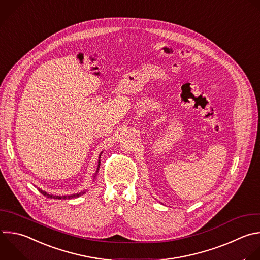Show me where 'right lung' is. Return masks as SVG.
<instances>
[{
    "label": "right lung",
    "instance_id": "1",
    "mask_svg": "<svg viewBox=\"0 0 260 260\" xmlns=\"http://www.w3.org/2000/svg\"><path fill=\"white\" fill-rule=\"evenodd\" d=\"M101 156V155H100ZM100 158V157H99ZM99 167H100V160H99V163H98V168H97V171L96 172H98V170H99ZM44 196H46V197H48V198H53V199H72V198H77V197H79V196H81V195H83L84 193H85V191H82V192H80V193H76V194H72V195H66V196H56V195H51V194H48L47 192H44V191H42V190H39Z\"/></svg>",
    "mask_w": 260,
    "mask_h": 260
}]
</instances>
